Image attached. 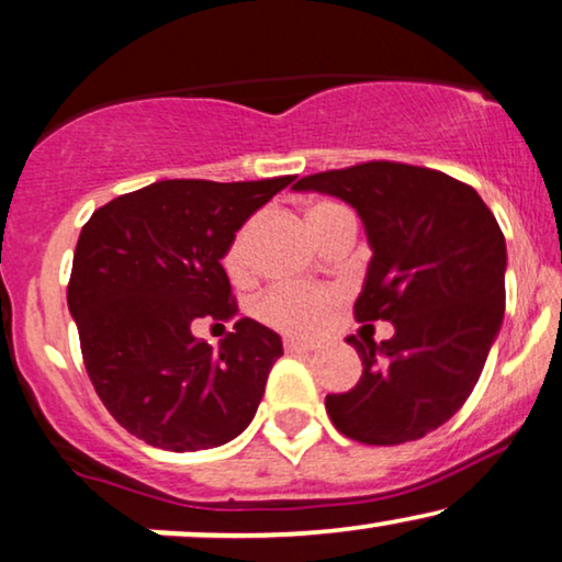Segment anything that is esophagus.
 Wrapping results in <instances>:
<instances>
[{
	"label": "esophagus",
	"mask_w": 562,
	"mask_h": 562,
	"mask_svg": "<svg viewBox=\"0 0 562 562\" xmlns=\"http://www.w3.org/2000/svg\"><path fill=\"white\" fill-rule=\"evenodd\" d=\"M283 351L307 353V351H315V344H307V340H299V338H283Z\"/></svg>",
	"instance_id": "1"
}]
</instances>
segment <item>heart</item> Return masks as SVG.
Returning a JSON list of instances; mask_svg holds the SVG:
<instances>
[{"mask_svg":"<svg viewBox=\"0 0 562 562\" xmlns=\"http://www.w3.org/2000/svg\"><path fill=\"white\" fill-rule=\"evenodd\" d=\"M351 214L344 203L338 201H317L307 211V222L315 235L319 237L330 227L338 216ZM255 222L243 224L229 239L227 250H224V271L229 279H245L247 268H250V239H252ZM338 304V291L325 286H294V283H281V286L268 289L255 304L258 317L276 330L294 333V335H312L319 330L325 323L327 312Z\"/></svg>","mask_w":562,"mask_h":562,"instance_id":"heart-1","label":"heart"}]
</instances>
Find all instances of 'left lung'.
Returning a JSON list of instances; mask_svg holds the SVG:
<instances>
[{"label": "left lung", "instance_id": "8db88e82", "mask_svg": "<svg viewBox=\"0 0 562 562\" xmlns=\"http://www.w3.org/2000/svg\"><path fill=\"white\" fill-rule=\"evenodd\" d=\"M359 211L371 255L359 323L387 319L382 344L356 335L353 390L327 395L348 439L392 447L436 431L475 390L506 307V239L477 191L431 167L371 159L296 180ZM371 327V325H363Z\"/></svg>", "mask_w": 562, "mask_h": 562}]
</instances>
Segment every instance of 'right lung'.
<instances>
[{
    "label": "right lung",
    "mask_w": 562,
    "mask_h": 562,
    "mask_svg": "<svg viewBox=\"0 0 562 562\" xmlns=\"http://www.w3.org/2000/svg\"><path fill=\"white\" fill-rule=\"evenodd\" d=\"M294 178L159 180L100 206L82 227L69 312L94 392L136 439L195 451L250 426L281 338L239 317L211 348L193 325L237 317L224 250Z\"/></svg>",
    "instance_id": "obj_1"
}]
</instances>
